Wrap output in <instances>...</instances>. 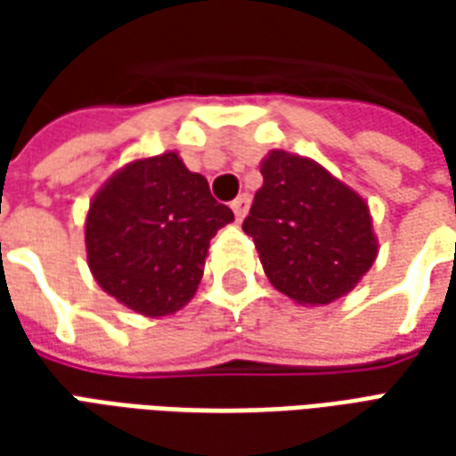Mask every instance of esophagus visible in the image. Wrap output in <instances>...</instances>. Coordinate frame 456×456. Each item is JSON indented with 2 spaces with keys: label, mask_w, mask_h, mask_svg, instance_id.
<instances>
[{
  "label": "esophagus",
  "mask_w": 456,
  "mask_h": 456,
  "mask_svg": "<svg viewBox=\"0 0 456 456\" xmlns=\"http://www.w3.org/2000/svg\"><path fill=\"white\" fill-rule=\"evenodd\" d=\"M248 202H251V198H248L247 192L244 195H239L234 202H232V209H234V217L237 219H244V215L248 212Z\"/></svg>",
  "instance_id": "34e87169"
}]
</instances>
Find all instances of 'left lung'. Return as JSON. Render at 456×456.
<instances>
[{
  "mask_svg": "<svg viewBox=\"0 0 456 456\" xmlns=\"http://www.w3.org/2000/svg\"><path fill=\"white\" fill-rule=\"evenodd\" d=\"M241 229L268 281L303 305L346 296L376 258L369 208L315 160L271 151Z\"/></svg>",
  "mask_w": 456,
  "mask_h": 456,
  "instance_id": "left-lung-1",
  "label": "left lung"
}]
</instances>
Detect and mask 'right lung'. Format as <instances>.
Segmentation results:
<instances>
[{
	"instance_id": "right-lung-1",
	"label": "right lung",
	"mask_w": 456,
	"mask_h": 456,
	"mask_svg": "<svg viewBox=\"0 0 456 456\" xmlns=\"http://www.w3.org/2000/svg\"><path fill=\"white\" fill-rule=\"evenodd\" d=\"M234 212L175 153L134 160L87 212L85 244L97 283L141 315H170L195 296L209 239Z\"/></svg>"
}]
</instances>
